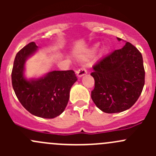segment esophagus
Here are the masks:
<instances>
[{
  "mask_svg": "<svg viewBox=\"0 0 156 156\" xmlns=\"http://www.w3.org/2000/svg\"><path fill=\"white\" fill-rule=\"evenodd\" d=\"M87 70H86L84 68H81L77 71V76H78V78H81V77L84 76V75H87Z\"/></svg>",
  "mask_w": 156,
  "mask_h": 156,
  "instance_id": "34e87169",
  "label": "esophagus"
}]
</instances>
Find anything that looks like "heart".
<instances>
[{
    "label": "heart",
    "mask_w": 156,
    "mask_h": 156,
    "mask_svg": "<svg viewBox=\"0 0 156 156\" xmlns=\"http://www.w3.org/2000/svg\"><path fill=\"white\" fill-rule=\"evenodd\" d=\"M96 50H97V45H95L94 47H93V48L91 49V52H93V53H94V52L96 51ZM106 50H107V49H106V48H104L103 50H102V52H103V53H104V52H106Z\"/></svg>",
    "instance_id": "b5f03b06"
}]
</instances>
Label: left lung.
Segmentation results:
<instances>
[{
	"label": "left lung",
	"mask_w": 156,
	"mask_h": 156,
	"mask_svg": "<svg viewBox=\"0 0 156 156\" xmlns=\"http://www.w3.org/2000/svg\"><path fill=\"white\" fill-rule=\"evenodd\" d=\"M93 69L95 87L91 98L101 111L122 112L136 103L145 83V71L142 54L133 45L126 42L122 49L99 60Z\"/></svg>",
	"instance_id": "8db88e82"
}]
</instances>
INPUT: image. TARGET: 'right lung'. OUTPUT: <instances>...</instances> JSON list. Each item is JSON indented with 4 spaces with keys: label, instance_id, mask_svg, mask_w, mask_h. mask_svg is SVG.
Listing matches in <instances>:
<instances>
[{
    "label": "right lung",
    "instance_id": "add662e5",
    "mask_svg": "<svg viewBox=\"0 0 156 156\" xmlns=\"http://www.w3.org/2000/svg\"><path fill=\"white\" fill-rule=\"evenodd\" d=\"M31 42L17 53L12 70V85L23 107L31 114L43 119H53L62 114L69 100L72 86L77 81L74 71H52L39 78L28 79L25 65L37 52Z\"/></svg>",
    "mask_w": 156,
    "mask_h": 156
}]
</instances>
